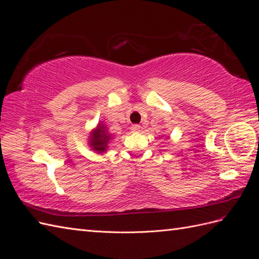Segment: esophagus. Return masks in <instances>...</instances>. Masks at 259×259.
<instances>
[{
	"mask_svg": "<svg viewBox=\"0 0 259 259\" xmlns=\"http://www.w3.org/2000/svg\"><path fill=\"white\" fill-rule=\"evenodd\" d=\"M140 125L139 124H132V127H131V131L132 132H139L140 131Z\"/></svg>",
	"mask_w": 259,
	"mask_h": 259,
	"instance_id": "obj_1",
	"label": "esophagus"
}]
</instances>
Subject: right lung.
Segmentation results:
<instances>
[{
	"label": "right lung",
	"instance_id": "right-lung-1",
	"mask_svg": "<svg viewBox=\"0 0 259 259\" xmlns=\"http://www.w3.org/2000/svg\"><path fill=\"white\" fill-rule=\"evenodd\" d=\"M89 138V146L92 150L97 153H102L108 149V142L110 141L111 136L108 134L104 123H98L96 129L92 131Z\"/></svg>",
	"mask_w": 259,
	"mask_h": 259
}]
</instances>
